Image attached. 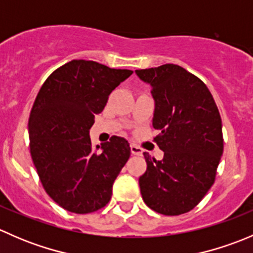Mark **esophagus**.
<instances>
[{
	"label": "esophagus",
	"mask_w": 253,
	"mask_h": 253,
	"mask_svg": "<svg viewBox=\"0 0 253 253\" xmlns=\"http://www.w3.org/2000/svg\"><path fill=\"white\" fill-rule=\"evenodd\" d=\"M131 153L133 155H142L143 154V149H142V148L137 147V145L131 144Z\"/></svg>",
	"instance_id": "34e87169"
}]
</instances>
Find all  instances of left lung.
Returning a JSON list of instances; mask_svg holds the SVG:
<instances>
[{"mask_svg":"<svg viewBox=\"0 0 253 253\" xmlns=\"http://www.w3.org/2000/svg\"><path fill=\"white\" fill-rule=\"evenodd\" d=\"M136 75L152 86L153 127L160 131L154 141L164 152L162 160L143 153L142 198L164 215L187 213L215 180L224 148L220 114L206 84L181 66L167 63Z\"/></svg>","mask_w":253,"mask_h":253,"instance_id":"1","label":"left lung"}]
</instances>
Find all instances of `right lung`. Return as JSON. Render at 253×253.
Masks as SVG:
<instances>
[{
	"label": "right lung",
	"mask_w": 253,
	"mask_h": 253,
	"mask_svg": "<svg viewBox=\"0 0 253 253\" xmlns=\"http://www.w3.org/2000/svg\"><path fill=\"white\" fill-rule=\"evenodd\" d=\"M132 73L72 60L53 71L38 93L28 122L30 154L46 193L66 211L91 213L110 201L131 148L114 136L96 152L89 131L111 91Z\"/></svg>",
	"instance_id": "1"
}]
</instances>
